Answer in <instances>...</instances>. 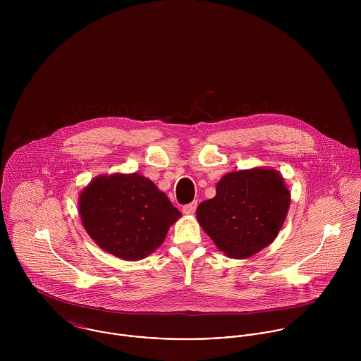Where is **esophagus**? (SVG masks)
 Returning a JSON list of instances; mask_svg holds the SVG:
<instances>
[{
	"mask_svg": "<svg viewBox=\"0 0 361 361\" xmlns=\"http://www.w3.org/2000/svg\"><path fill=\"white\" fill-rule=\"evenodd\" d=\"M196 208H197V202H192V203L183 206L182 211H183L185 214H193V212L196 211Z\"/></svg>",
	"mask_w": 361,
	"mask_h": 361,
	"instance_id": "esophagus-1",
	"label": "esophagus"
}]
</instances>
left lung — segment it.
<instances>
[{"label":"left lung","instance_id":"left-lung-1","mask_svg":"<svg viewBox=\"0 0 361 361\" xmlns=\"http://www.w3.org/2000/svg\"><path fill=\"white\" fill-rule=\"evenodd\" d=\"M290 206V192L272 168L229 172L216 183L215 197L196 215L215 246L231 258H249L274 242Z\"/></svg>","mask_w":361,"mask_h":361}]
</instances>
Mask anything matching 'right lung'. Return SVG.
I'll list each match as a JSON object with an SVG mask.
<instances>
[{"instance_id": "right-lung-1", "label": "right lung", "mask_w": 361, "mask_h": 361, "mask_svg": "<svg viewBox=\"0 0 361 361\" xmlns=\"http://www.w3.org/2000/svg\"><path fill=\"white\" fill-rule=\"evenodd\" d=\"M79 212L89 236L106 253L126 261L153 253L182 215L139 173L94 178L79 196Z\"/></svg>"}]
</instances>
